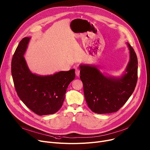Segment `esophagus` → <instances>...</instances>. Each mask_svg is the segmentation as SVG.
<instances>
[{"label":"esophagus","mask_w":150,"mask_h":150,"mask_svg":"<svg viewBox=\"0 0 150 150\" xmlns=\"http://www.w3.org/2000/svg\"><path fill=\"white\" fill-rule=\"evenodd\" d=\"M75 74H76V76H79V70L78 69H75Z\"/></svg>","instance_id":"34e87169"}]
</instances>
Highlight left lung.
<instances>
[{"label":"left lung","mask_w":150,"mask_h":150,"mask_svg":"<svg viewBox=\"0 0 150 150\" xmlns=\"http://www.w3.org/2000/svg\"><path fill=\"white\" fill-rule=\"evenodd\" d=\"M127 45L129 62L121 76L107 75L96 66L79 65L86 101L94 113L105 114L117 112L134 91L137 81V58L131 45L128 43Z\"/></svg>","instance_id":"left-lung-1"}]
</instances>
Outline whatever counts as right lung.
Wrapping results in <instances>:
<instances>
[{"label":"right lung","instance_id":"1","mask_svg":"<svg viewBox=\"0 0 150 150\" xmlns=\"http://www.w3.org/2000/svg\"><path fill=\"white\" fill-rule=\"evenodd\" d=\"M31 37L19 43L13 57L11 74L22 101L38 115L57 112L63 105L67 87L75 78V69L40 75L30 71L24 57Z\"/></svg>","mask_w":150,"mask_h":150}]
</instances>
